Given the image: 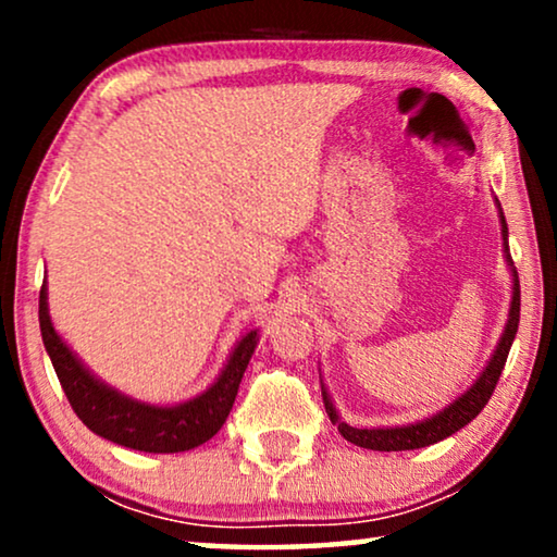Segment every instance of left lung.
Masks as SVG:
<instances>
[{
	"label": "left lung",
	"instance_id": "1",
	"mask_svg": "<svg viewBox=\"0 0 557 557\" xmlns=\"http://www.w3.org/2000/svg\"><path fill=\"white\" fill-rule=\"evenodd\" d=\"M499 218H502V238H505V250H509L507 246V220L502 215L499 208ZM509 258V253H507ZM509 265H512V258H509ZM512 307H509V319L505 326V334H502L497 352L486 364V370L479 375V380L474 385L469 387L467 393L461 395L459 400H454L451 406L441 410L433 418H425V421L416 423V425H400V429H355V425H347L345 421H339L337 410H334L330 395L326 391H322L324 395V408L330 421L337 425V431L345 436L349 444L362 446V448H372V451H410V448H423L431 444H438L446 436H451L463 425L474 421V418L482 413L486 403H490L494 387L499 383L502 370H505L509 347H512L515 334H517V324H520V278H517V271L512 269Z\"/></svg>",
	"mask_w": 557,
	"mask_h": 557
}]
</instances>
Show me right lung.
Wrapping results in <instances>:
<instances>
[{
  "label": "right lung",
  "mask_w": 557,
  "mask_h": 557,
  "mask_svg": "<svg viewBox=\"0 0 557 557\" xmlns=\"http://www.w3.org/2000/svg\"><path fill=\"white\" fill-rule=\"evenodd\" d=\"M40 332L52 368H55V375L60 385H63L75 416L98 436L147 454L189 451V448L205 444V441H210L223 429L225 418L235 403V395H238L240 377L248 368V360L258 342V332H248L238 342V347H235L218 383L208 393H202L200 398L174 408H157L124 398L121 393L111 391L109 385L98 383L83 368L78 357L65 347V342L52 330L45 284L40 288Z\"/></svg>",
  "instance_id": "right-lung-1"
}]
</instances>
